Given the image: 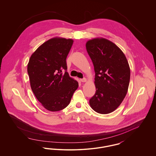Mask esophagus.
<instances>
[{
    "mask_svg": "<svg viewBox=\"0 0 156 156\" xmlns=\"http://www.w3.org/2000/svg\"><path fill=\"white\" fill-rule=\"evenodd\" d=\"M80 81H81L82 82H87V79H86L85 78H82V79H81Z\"/></svg>",
    "mask_w": 156,
    "mask_h": 156,
    "instance_id": "34e87169",
    "label": "esophagus"
}]
</instances>
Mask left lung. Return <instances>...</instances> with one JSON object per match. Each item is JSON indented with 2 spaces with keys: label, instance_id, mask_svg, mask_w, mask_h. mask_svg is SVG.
I'll list each match as a JSON object with an SVG mask.
<instances>
[{
  "label": "left lung",
  "instance_id": "left-lung-1",
  "mask_svg": "<svg viewBox=\"0 0 156 156\" xmlns=\"http://www.w3.org/2000/svg\"><path fill=\"white\" fill-rule=\"evenodd\" d=\"M86 48L95 73L96 92L89 99L90 106L99 113H111L126 97L130 77L129 63L119 47L105 38L89 40Z\"/></svg>",
  "mask_w": 156,
  "mask_h": 156
}]
</instances>
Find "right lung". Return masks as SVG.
I'll use <instances>...</instances> for the list:
<instances>
[{"label": "right lung", "mask_w": 156, "mask_h": 156, "mask_svg": "<svg viewBox=\"0 0 156 156\" xmlns=\"http://www.w3.org/2000/svg\"><path fill=\"white\" fill-rule=\"evenodd\" d=\"M72 39L53 38L40 45L27 65L32 91L50 111H59L69 105L78 82L67 72L66 58Z\"/></svg>", "instance_id": "add662e5"}]
</instances>
